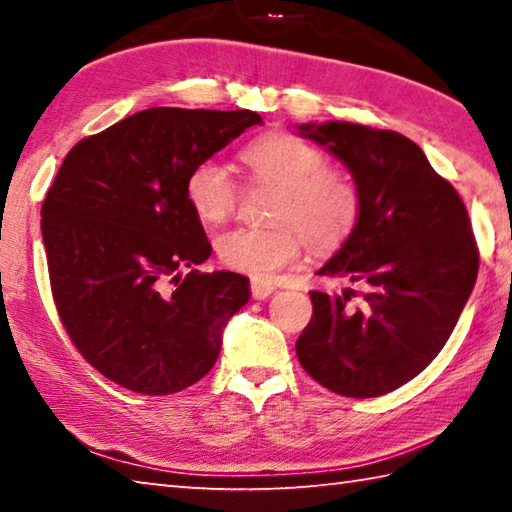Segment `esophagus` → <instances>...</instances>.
<instances>
[{
	"label": "esophagus",
	"mask_w": 512,
	"mask_h": 512,
	"mask_svg": "<svg viewBox=\"0 0 512 512\" xmlns=\"http://www.w3.org/2000/svg\"><path fill=\"white\" fill-rule=\"evenodd\" d=\"M273 291H275V284L266 282V280H253V282H250V293H253V298H257V300L268 298Z\"/></svg>",
	"instance_id": "34e87169"
}]
</instances>
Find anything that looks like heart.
Listing matches in <instances>:
<instances>
[{
	"instance_id": "heart-1",
	"label": "heart",
	"mask_w": 512,
	"mask_h": 512,
	"mask_svg": "<svg viewBox=\"0 0 512 512\" xmlns=\"http://www.w3.org/2000/svg\"><path fill=\"white\" fill-rule=\"evenodd\" d=\"M250 178L282 189L273 228H235L216 239V255L232 271L268 280L298 262L305 239L332 250L359 221L361 196L345 171L329 169L327 155L291 133H268L241 151ZM187 201L203 223H223L239 203V185L219 160H201L187 176Z\"/></svg>"
}]
</instances>
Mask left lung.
Wrapping results in <instances>:
<instances>
[{
    "label": "left lung",
    "instance_id": "left-lung-1",
    "mask_svg": "<svg viewBox=\"0 0 512 512\" xmlns=\"http://www.w3.org/2000/svg\"><path fill=\"white\" fill-rule=\"evenodd\" d=\"M350 171L359 221L318 275L363 289L311 291L314 316L300 334V366L345 397L391 393L429 366L454 332L479 273L470 216L409 137L325 121L300 124Z\"/></svg>",
    "mask_w": 512,
    "mask_h": 512
}]
</instances>
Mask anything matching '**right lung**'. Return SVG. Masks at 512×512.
<instances>
[{"label":"right lung","mask_w":512,"mask_h":512,"mask_svg":"<svg viewBox=\"0 0 512 512\" xmlns=\"http://www.w3.org/2000/svg\"><path fill=\"white\" fill-rule=\"evenodd\" d=\"M253 110L149 108L85 137L42 203L51 293L69 339L101 375L144 395L196 384L250 300L232 271L182 277L212 255L187 176L246 128Z\"/></svg>","instance_id":"obj_1"}]
</instances>
